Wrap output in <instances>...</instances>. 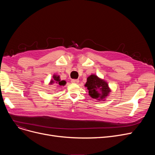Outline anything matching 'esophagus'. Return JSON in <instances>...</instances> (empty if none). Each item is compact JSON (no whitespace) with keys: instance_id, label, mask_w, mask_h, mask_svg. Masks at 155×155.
<instances>
[{"instance_id":"34e87169","label":"esophagus","mask_w":155,"mask_h":155,"mask_svg":"<svg viewBox=\"0 0 155 155\" xmlns=\"http://www.w3.org/2000/svg\"><path fill=\"white\" fill-rule=\"evenodd\" d=\"M71 83H74V84H78L79 82V80L78 79H71Z\"/></svg>"}]
</instances>
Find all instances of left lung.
Returning <instances> with one entry per match:
<instances>
[{"mask_svg": "<svg viewBox=\"0 0 155 155\" xmlns=\"http://www.w3.org/2000/svg\"><path fill=\"white\" fill-rule=\"evenodd\" d=\"M85 86L87 87L91 97L99 101L105 98L110 91L108 84L95 75H91L87 78Z\"/></svg>", "mask_w": 155, "mask_h": 155, "instance_id": "8db88e82", "label": "left lung"}]
</instances>
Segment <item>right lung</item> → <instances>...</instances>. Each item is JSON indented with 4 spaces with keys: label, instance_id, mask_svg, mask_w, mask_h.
<instances>
[{
    "label": "right lung",
    "instance_id": "add662e5",
    "mask_svg": "<svg viewBox=\"0 0 155 155\" xmlns=\"http://www.w3.org/2000/svg\"><path fill=\"white\" fill-rule=\"evenodd\" d=\"M53 82H54L56 84H58L61 86L64 85H65V84H66V82H65V81L60 80L59 76H56V75L53 76V80L51 81L50 84H53Z\"/></svg>",
    "mask_w": 155,
    "mask_h": 155
}]
</instances>
